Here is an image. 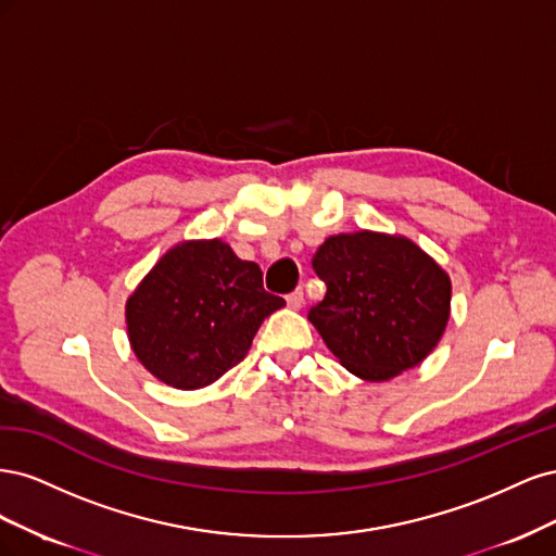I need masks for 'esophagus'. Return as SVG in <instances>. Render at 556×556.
I'll return each mask as SVG.
<instances>
[{"label": "esophagus", "mask_w": 556, "mask_h": 556, "mask_svg": "<svg viewBox=\"0 0 556 556\" xmlns=\"http://www.w3.org/2000/svg\"><path fill=\"white\" fill-rule=\"evenodd\" d=\"M285 301H288V306L292 308V311H299L301 306H304V290H294V292H290L288 296H285Z\"/></svg>", "instance_id": "obj_1"}]
</instances>
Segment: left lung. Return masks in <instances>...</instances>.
Listing matches in <instances>:
<instances>
[{
  "mask_svg": "<svg viewBox=\"0 0 556 556\" xmlns=\"http://www.w3.org/2000/svg\"><path fill=\"white\" fill-rule=\"evenodd\" d=\"M327 294L308 319L352 376L384 382L422 364L443 339L452 282L408 237L359 229L317 248Z\"/></svg>",
  "mask_w": 556,
  "mask_h": 556,
  "instance_id": "8db88e82",
  "label": "left lung"
}]
</instances>
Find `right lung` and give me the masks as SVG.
<instances>
[{"instance_id":"obj_1","label":"right lung","mask_w":556,"mask_h":556,"mask_svg":"<svg viewBox=\"0 0 556 556\" xmlns=\"http://www.w3.org/2000/svg\"><path fill=\"white\" fill-rule=\"evenodd\" d=\"M282 306L264 292L262 268L227 241H180L127 296V339L150 376L201 390L248 355L264 317Z\"/></svg>"}]
</instances>
